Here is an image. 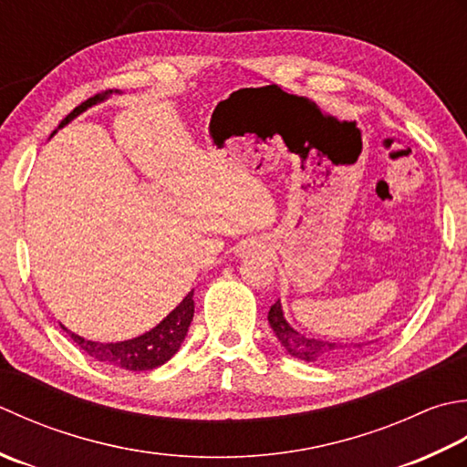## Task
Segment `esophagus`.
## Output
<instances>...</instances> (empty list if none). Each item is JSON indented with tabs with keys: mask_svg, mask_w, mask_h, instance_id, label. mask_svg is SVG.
Masks as SVG:
<instances>
[{
	"mask_svg": "<svg viewBox=\"0 0 467 467\" xmlns=\"http://www.w3.org/2000/svg\"><path fill=\"white\" fill-rule=\"evenodd\" d=\"M258 247H260V244H247V250H258Z\"/></svg>",
	"mask_w": 467,
	"mask_h": 467,
	"instance_id": "esophagus-1",
	"label": "esophagus"
}]
</instances>
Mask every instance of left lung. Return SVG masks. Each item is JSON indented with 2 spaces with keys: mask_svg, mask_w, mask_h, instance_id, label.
Listing matches in <instances>:
<instances>
[{
  "mask_svg": "<svg viewBox=\"0 0 467 467\" xmlns=\"http://www.w3.org/2000/svg\"><path fill=\"white\" fill-rule=\"evenodd\" d=\"M270 327L278 337L280 345L288 350L294 358L306 360V363H327V360L342 358L350 353H357L365 345H340V342H328L320 338H308L294 330L286 318H284L280 300L272 304L268 312Z\"/></svg>",
  "mask_w": 467,
  "mask_h": 467,
  "instance_id": "left-lung-1",
  "label": "left lung"
}]
</instances>
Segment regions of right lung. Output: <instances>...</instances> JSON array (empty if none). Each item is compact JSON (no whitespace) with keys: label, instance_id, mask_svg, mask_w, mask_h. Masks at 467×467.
I'll return each instance as SVG.
<instances>
[{"label":"right lung","instance_id":"right-lung-1","mask_svg":"<svg viewBox=\"0 0 467 467\" xmlns=\"http://www.w3.org/2000/svg\"><path fill=\"white\" fill-rule=\"evenodd\" d=\"M110 94L112 90H107V92L94 94V97L88 100H84L60 122L58 129L68 125L74 117H78L80 112L90 109L92 104L109 99ZM193 310H195V304H193V290H192L183 298V302H181L173 312H169V317L161 320L155 328H150L149 332H145V335H140L137 338L122 340V342H92L74 335V332H70L68 328L64 327L62 328L66 330V335H68L76 345L84 350V353L94 357L97 360H102V363L127 368V370H150L165 365L167 360L177 353L181 342H183L187 337L189 325H192L193 320Z\"/></svg>","mask_w":467,"mask_h":467}]
</instances>
